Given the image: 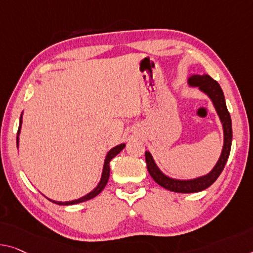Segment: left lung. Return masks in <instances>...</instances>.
<instances>
[{
  "mask_svg": "<svg viewBox=\"0 0 253 253\" xmlns=\"http://www.w3.org/2000/svg\"><path fill=\"white\" fill-rule=\"evenodd\" d=\"M188 84L191 86H197L200 90L206 93L207 95L210 97L211 101H212L214 108H216L217 114L220 118V122L223 124L224 146L223 151H221L219 160H218V163L208 175L188 180L174 179L163 174V172L160 171V169L157 167L151 153L146 151L145 161L151 177H152L160 186L167 188V190L171 192H177V193H195V192L203 191L206 190L207 187L212 185L221 174L226 163H227L232 146L231 115H229L227 107H226L224 93L223 89L220 87V85L218 84L216 81H213L209 75H193V76L188 78Z\"/></svg>",
  "mask_w": 253,
  "mask_h": 253,
  "instance_id": "obj_1",
  "label": "left lung"
}]
</instances>
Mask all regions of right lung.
I'll list each match as a JSON object with an SVG mask.
<instances>
[{
    "label": "right lung",
    "instance_id": "obj_1",
    "mask_svg": "<svg viewBox=\"0 0 253 253\" xmlns=\"http://www.w3.org/2000/svg\"><path fill=\"white\" fill-rule=\"evenodd\" d=\"M21 118L22 116H20V123H19V128H18V136H17V144L19 142V133H20V127H21ZM124 148H125V144H119L115 146L114 149H111L109 151L107 157H105V160H104V166H103V171H102V177H101V180L99 183V185H97L95 188L92 192H89L87 195H85V197H83L81 199H77V200H74V201H68V202H59V201H53V200H50V201L56 203V205H63V206H70V205H76V203H81V202H84V201H87V200L93 199L94 197H96L97 194L101 193L102 192L103 188L105 187L108 183V179H109V176H110V161L114 159V158L118 154L120 151H122Z\"/></svg>",
    "mask_w": 253,
    "mask_h": 253
}]
</instances>
